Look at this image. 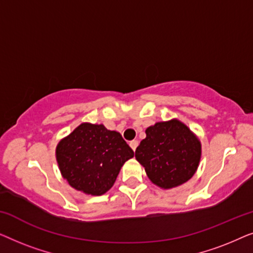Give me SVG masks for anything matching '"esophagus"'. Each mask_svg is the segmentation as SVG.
<instances>
[{"label": "esophagus", "instance_id": "obj_1", "mask_svg": "<svg viewBox=\"0 0 253 253\" xmlns=\"http://www.w3.org/2000/svg\"><path fill=\"white\" fill-rule=\"evenodd\" d=\"M137 146H138V140H131V141H130V147L132 148L133 151H136Z\"/></svg>", "mask_w": 253, "mask_h": 253}]
</instances>
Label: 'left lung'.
I'll use <instances>...</instances> for the list:
<instances>
[{
    "mask_svg": "<svg viewBox=\"0 0 253 253\" xmlns=\"http://www.w3.org/2000/svg\"><path fill=\"white\" fill-rule=\"evenodd\" d=\"M202 146L195 134L177 120L155 123L136 150V159L154 184L164 189L189 181L198 168Z\"/></svg>",
    "mask_w": 253,
    "mask_h": 253,
    "instance_id": "1",
    "label": "left lung"
}]
</instances>
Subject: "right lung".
I'll use <instances>...</instances> for the list:
<instances>
[{"mask_svg": "<svg viewBox=\"0 0 253 253\" xmlns=\"http://www.w3.org/2000/svg\"><path fill=\"white\" fill-rule=\"evenodd\" d=\"M133 151L116 131L102 124L83 123L61 140L56 148L58 167L72 188L100 196L116 181Z\"/></svg>", "mask_w": 253, "mask_h": 253, "instance_id": "add662e5", "label": "right lung"}]
</instances>
